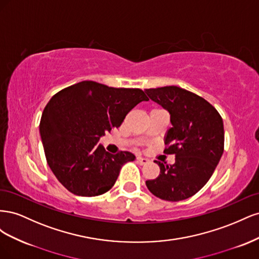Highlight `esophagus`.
I'll return each mask as SVG.
<instances>
[{
  "instance_id": "obj_1",
  "label": "esophagus",
  "mask_w": 259,
  "mask_h": 259,
  "mask_svg": "<svg viewBox=\"0 0 259 259\" xmlns=\"http://www.w3.org/2000/svg\"><path fill=\"white\" fill-rule=\"evenodd\" d=\"M136 161L140 164V165H145V164L149 163V160L146 159V158H142V156H137L136 158Z\"/></svg>"
}]
</instances>
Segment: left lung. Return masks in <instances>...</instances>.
<instances>
[{"mask_svg":"<svg viewBox=\"0 0 259 259\" xmlns=\"http://www.w3.org/2000/svg\"><path fill=\"white\" fill-rule=\"evenodd\" d=\"M145 93L170 114L164 153L175 154L173 165L159 161L160 175L147 180L152 194L177 202L200 191L213 175L224 152L225 132L221 114L204 98L178 86L148 89Z\"/></svg>","mask_w":259,"mask_h":259,"instance_id":"8db88e82","label":"left lung"}]
</instances>
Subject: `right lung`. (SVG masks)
Here are the masks:
<instances>
[{
  "label": "right lung",
  "mask_w": 259,
  "mask_h": 259,
  "mask_svg": "<svg viewBox=\"0 0 259 259\" xmlns=\"http://www.w3.org/2000/svg\"><path fill=\"white\" fill-rule=\"evenodd\" d=\"M147 100L139 89L109 88L94 81L55 94L42 113L40 134L49 166L66 189L81 197H96L111 189L121 167L135 155L127 151L111 154L98 142Z\"/></svg>",
  "instance_id": "1"
}]
</instances>
